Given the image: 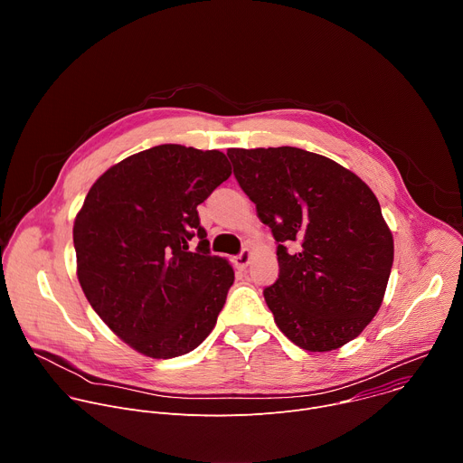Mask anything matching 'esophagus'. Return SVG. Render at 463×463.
Instances as JSON below:
<instances>
[{
    "label": "esophagus",
    "mask_w": 463,
    "mask_h": 463,
    "mask_svg": "<svg viewBox=\"0 0 463 463\" xmlns=\"http://www.w3.org/2000/svg\"><path fill=\"white\" fill-rule=\"evenodd\" d=\"M250 258H252V252H250V249H243L236 258H234V266L238 268V269H245L249 263H250Z\"/></svg>",
    "instance_id": "34e87169"
}]
</instances>
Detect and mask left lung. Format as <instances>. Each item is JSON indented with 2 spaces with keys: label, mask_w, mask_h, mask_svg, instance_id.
Returning <instances> with one entry per match:
<instances>
[{
  "label": "left lung",
  "mask_w": 463,
  "mask_h": 463,
  "mask_svg": "<svg viewBox=\"0 0 463 463\" xmlns=\"http://www.w3.org/2000/svg\"><path fill=\"white\" fill-rule=\"evenodd\" d=\"M227 156L279 241L280 273L263 297L280 332L307 352L354 341L379 311L393 261L375 194L352 170L300 148H229Z\"/></svg>",
  "instance_id": "obj_1"
}]
</instances>
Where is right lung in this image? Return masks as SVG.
I'll list each match as a JSON object with an SVG mask.
<instances>
[{
  "label": "right lung",
  "instance_id": "obj_1",
  "mask_svg": "<svg viewBox=\"0 0 463 463\" xmlns=\"http://www.w3.org/2000/svg\"><path fill=\"white\" fill-rule=\"evenodd\" d=\"M232 170L223 152L161 145L122 159L90 188L73 225L80 288L136 352L172 359L213 332L234 282L197 218ZM190 239H200L189 249Z\"/></svg>",
  "mask_w": 463,
  "mask_h": 463
}]
</instances>
